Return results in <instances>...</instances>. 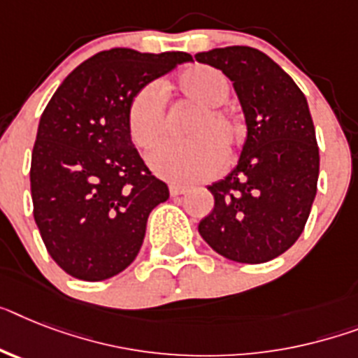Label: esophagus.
I'll return each mask as SVG.
<instances>
[{"label":"esophagus","instance_id":"esophagus-1","mask_svg":"<svg viewBox=\"0 0 358 358\" xmlns=\"http://www.w3.org/2000/svg\"><path fill=\"white\" fill-rule=\"evenodd\" d=\"M186 192H188V188H185V186H177V185L170 186V196L172 197L182 196V194H186Z\"/></svg>","mask_w":358,"mask_h":358}]
</instances>
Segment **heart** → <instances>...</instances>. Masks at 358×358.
<instances>
[{
	"instance_id": "b5f03b06",
	"label": "heart",
	"mask_w": 358,
	"mask_h": 358,
	"mask_svg": "<svg viewBox=\"0 0 358 358\" xmlns=\"http://www.w3.org/2000/svg\"><path fill=\"white\" fill-rule=\"evenodd\" d=\"M177 91L199 108L188 129V143L164 144L150 155V166L159 177L176 185L206 181L221 172L223 155L230 157L243 138V126L225 104L230 82L210 66L186 67L176 80ZM131 143L152 150L164 135V102L155 84L143 85L133 94L126 111Z\"/></svg>"
}]
</instances>
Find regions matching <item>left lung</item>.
Returning a JSON list of instances; mask_svg holds the SVG:
<instances>
[{"mask_svg":"<svg viewBox=\"0 0 358 358\" xmlns=\"http://www.w3.org/2000/svg\"><path fill=\"white\" fill-rule=\"evenodd\" d=\"M196 60L229 76L247 122L238 166L208 186L214 208L199 234L227 259L265 264L300 238L317 196L320 155L306 94L252 47L212 49Z\"/></svg>","mask_w":358,"mask_h":358,"instance_id":"1","label":"left lung"}]
</instances>
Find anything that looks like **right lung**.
Returning <instances> with one entry per match:
<instances>
[{"mask_svg":"<svg viewBox=\"0 0 358 358\" xmlns=\"http://www.w3.org/2000/svg\"><path fill=\"white\" fill-rule=\"evenodd\" d=\"M188 52L117 47L80 64L43 109L31 159L34 221L67 274L100 282L137 258L150 212L170 197L126 126L131 96Z\"/></svg>","mask_w":358,"mask_h":358,"instance_id":"obj_1","label":"right lung"}]
</instances>
